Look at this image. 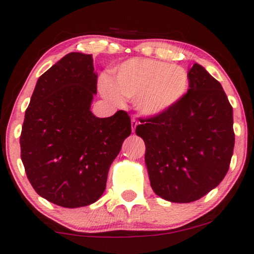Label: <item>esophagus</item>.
Returning a JSON list of instances; mask_svg holds the SVG:
<instances>
[{
    "mask_svg": "<svg viewBox=\"0 0 254 254\" xmlns=\"http://www.w3.org/2000/svg\"><path fill=\"white\" fill-rule=\"evenodd\" d=\"M136 126H137V121H136V119H131V131H135V128H136Z\"/></svg>",
    "mask_w": 254,
    "mask_h": 254,
    "instance_id": "1",
    "label": "esophagus"
}]
</instances>
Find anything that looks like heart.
<instances>
[{
  "label": "heart",
  "mask_w": 254,
  "mask_h": 254,
  "mask_svg": "<svg viewBox=\"0 0 254 254\" xmlns=\"http://www.w3.org/2000/svg\"><path fill=\"white\" fill-rule=\"evenodd\" d=\"M100 91L120 103L134 99V105L144 116H156L176 105L189 89V75L182 65L152 59H131L117 68L113 81L103 76Z\"/></svg>",
  "instance_id": "1"
}]
</instances>
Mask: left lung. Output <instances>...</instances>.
Instances as JSON below:
<instances>
[{
	"label": "left lung",
	"mask_w": 254,
	"mask_h": 254,
	"mask_svg": "<svg viewBox=\"0 0 254 254\" xmlns=\"http://www.w3.org/2000/svg\"><path fill=\"white\" fill-rule=\"evenodd\" d=\"M189 91L176 105L140 118L150 185L171 202L201 199L227 175L235 147L232 106L202 65L189 71Z\"/></svg>",
	"instance_id": "left-lung-1"
}]
</instances>
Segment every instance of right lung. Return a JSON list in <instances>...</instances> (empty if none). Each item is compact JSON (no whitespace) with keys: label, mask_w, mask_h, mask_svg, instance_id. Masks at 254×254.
<instances>
[{"label":"right lung","mask_w":254,"mask_h":254,"mask_svg":"<svg viewBox=\"0 0 254 254\" xmlns=\"http://www.w3.org/2000/svg\"><path fill=\"white\" fill-rule=\"evenodd\" d=\"M97 74L90 54L69 53L38 79L20 133V158L40 196L64 208L96 202L107 173L131 133L126 111H90Z\"/></svg>","instance_id":"obj_1"}]
</instances>
